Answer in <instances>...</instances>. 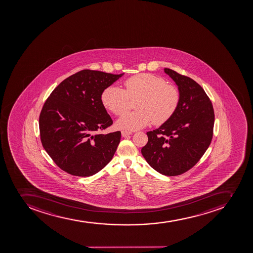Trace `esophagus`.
Wrapping results in <instances>:
<instances>
[{"mask_svg": "<svg viewBox=\"0 0 253 253\" xmlns=\"http://www.w3.org/2000/svg\"><path fill=\"white\" fill-rule=\"evenodd\" d=\"M121 134H122V136H124V137H127V136H130V135L132 134V132L127 131V130H123V131L121 132Z\"/></svg>", "mask_w": 253, "mask_h": 253, "instance_id": "esophagus-1", "label": "esophagus"}]
</instances>
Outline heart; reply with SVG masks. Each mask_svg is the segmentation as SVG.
I'll use <instances>...</instances> for the list:
<instances>
[{
	"mask_svg": "<svg viewBox=\"0 0 253 253\" xmlns=\"http://www.w3.org/2000/svg\"><path fill=\"white\" fill-rule=\"evenodd\" d=\"M124 89L111 85L101 94L103 107L121 117L129 108L130 100H136V111L127 113L117 122L124 129H139L152 123L162 126L172 118L180 103V92L162 78L150 74H136L126 79Z\"/></svg>",
	"mask_w": 253,
	"mask_h": 253,
	"instance_id": "b5f03b06",
	"label": "heart"
}]
</instances>
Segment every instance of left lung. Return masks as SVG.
Segmentation results:
<instances>
[{"mask_svg": "<svg viewBox=\"0 0 253 253\" xmlns=\"http://www.w3.org/2000/svg\"><path fill=\"white\" fill-rule=\"evenodd\" d=\"M164 71L178 85L180 103L170 121L146 132L148 142L141 154L158 172L175 176L193 168L211 145L214 112L197 82L168 68Z\"/></svg>", "mask_w": 253, "mask_h": 253, "instance_id": "left-lung-1", "label": "left lung"}]
</instances>
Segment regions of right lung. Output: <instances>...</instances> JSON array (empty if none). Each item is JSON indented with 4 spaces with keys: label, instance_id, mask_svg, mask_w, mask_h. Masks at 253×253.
<instances>
[{
    "label": "right lung",
    "instance_id": "1",
    "mask_svg": "<svg viewBox=\"0 0 253 253\" xmlns=\"http://www.w3.org/2000/svg\"><path fill=\"white\" fill-rule=\"evenodd\" d=\"M123 74L81 70L61 82L45 101L39 119L42 147L68 174L91 176L114 156L121 133L101 134L113 121L100 97Z\"/></svg>",
    "mask_w": 253,
    "mask_h": 253
}]
</instances>
